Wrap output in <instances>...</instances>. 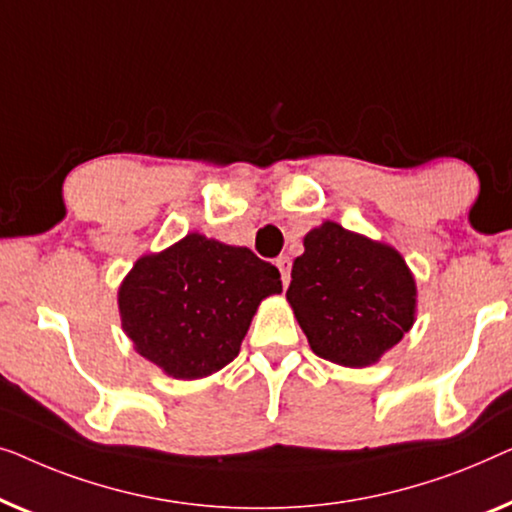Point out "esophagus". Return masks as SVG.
Returning a JSON list of instances; mask_svg holds the SVG:
<instances>
[{"mask_svg": "<svg viewBox=\"0 0 512 512\" xmlns=\"http://www.w3.org/2000/svg\"><path fill=\"white\" fill-rule=\"evenodd\" d=\"M276 266H278V271H280V278H283V285L287 287L290 285V271H292V259L287 257V255H280L278 259H276Z\"/></svg>", "mask_w": 512, "mask_h": 512, "instance_id": "1", "label": "esophagus"}]
</instances>
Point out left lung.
I'll return each mask as SVG.
<instances>
[{"instance_id":"8db88e82","label":"left lung","mask_w":512,"mask_h":512,"mask_svg":"<svg viewBox=\"0 0 512 512\" xmlns=\"http://www.w3.org/2000/svg\"><path fill=\"white\" fill-rule=\"evenodd\" d=\"M304 248L287 301L311 350L352 369L378 362L415 320V280L403 257L336 222L308 232Z\"/></svg>"}]
</instances>
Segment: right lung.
<instances>
[{"label":"right lung","mask_w":512,"mask_h":512,"mask_svg":"<svg viewBox=\"0 0 512 512\" xmlns=\"http://www.w3.org/2000/svg\"><path fill=\"white\" fill-rule=\"evenodd\" d=\"M278 292V269L253 250L187 234L134 264L118 304L134 348L169 376L194 380L239 355L259 301Z\"/></svg>","instance_id":"1"}]
</instances>
